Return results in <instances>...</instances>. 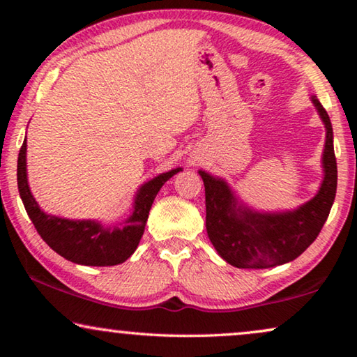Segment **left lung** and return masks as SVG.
Instances as JSON below:
<instances>
[{
  "mask_svg": "<svg viewBox=\"0 0 357 357\" xmlns=\"http://www.w3.org/2000/svg\"><path fill=\"white\" fill-rule=\"evenodd\" d=\"M312 104L326 128L324 178L317 195L299 208L264 213L247 206L225 179L200 170L206 195V231L217 253L243 269H266L298 258L321 231L337 192L334 134L328 112L312 96Z\"/></svg>",
  "mask_w": 357,
  "mask_h": 357,
  "instance_id": "obj_1",
  "label": "left lung"
}]
</instances>
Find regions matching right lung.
<instances>
[{
    "label": "right lung",
    "mask_w": 357,
    "mask_h": 357,
    "mask_svg": "<svg viewBox=\"0 0 357 357\" xmlns=\"http://www.w3.org/2000/svg\"><path fill=\"white\" fill-rule=\"evenodd\" d=\"M181 170H183L181 167L173 168L144 183L135 193L130 215L113 225H105L91 219H64V217L47 214L39 208L28 185L26 137L17 162V184L29 219L50 249L77 264L114 266L124 263L137 250L155 195L162 185Z\"/></svg>",
    "instance_id": "1"
}]
</instances>
